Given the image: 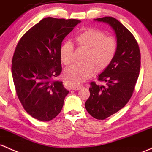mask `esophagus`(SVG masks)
I'll return each mask as SVG.
<instances>
[{
    "mask_svg": "<svg viewBox=\"0 0 152 152\" xmlns=\"http://www.w3.org/2000/svg\"><path fill=\"white\" fill-rule=\"evenodd\" d=\"M72 89L75 90H80L82 88H84V85L82 84H75V83H73L72 84Z\"/></svg>",
    "mask_w": 152,
    "mask_h": 152,
    "instance_id": "obj_1",
    "label": "esophagus"
}]
</instances>
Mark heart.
<instances>
[{"mask_svg": "<svg viewBox=\"0 0 152 152\" xmlns=\"http://www.w3.org/2000/svg\"><path fill=\"white\" fill-rule=\"evenodd\" d=\"M77 47L87 49L84 61L81 64H74L65 70V76L75 83L89 79L95 70L102 71L111 64L118 50L117 39L106 36L104 31L95 28H86L75 37ZM74 47L70 42H66L60 46L59 57L65 65L73 61Z\"/></svg>", "mask_w": 152, "mask_h": 152, "instance_id": "b5f03b06", "label": "heart"}]
</instances>
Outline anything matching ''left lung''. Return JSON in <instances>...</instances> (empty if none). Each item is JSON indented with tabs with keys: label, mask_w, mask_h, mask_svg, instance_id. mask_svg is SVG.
I'll use <instances>...</instances> for the list:
<instances>
[{
	"label": "left lung",
	"mask_w": 152,
	"mask_h": 152,
	"mask_svg": "<svg viewBox=\"0 0 152 152\" xmlns=\"http://www.w3.org/2000/svg\"><path fill=\"white\" fill-rule=\"evenodd\" d=\"M95 21L110 25L118 42L113 62L98 76V80L105 82V85L91 82L90 97L85 104L92 116L104 120L124 108L132 96L139 75L141 54L135 37L117 19L105 16Z\"/></svg>",
	"instance_id": "obj_1"
}]
</instances>
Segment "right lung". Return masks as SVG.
<instances>
[{
	"label": "right lung",
	"instance_id": "add662e5",
	"mask_svg": "<svg viewBox=\"0 0 152 152\" xmlns=\"http://www.w3.org/2000/svg\"><path fill=\"white\" fill-rule=\"evenodd\" d=\"M80 20L47 17L17 44L11 72L17 96L31 116L49 121L61 112L69 91L55 78L62 72L59 48Z\"/></svg>",
	"mask_w": 152,
	"mask_h": 152
}]
</instances>
